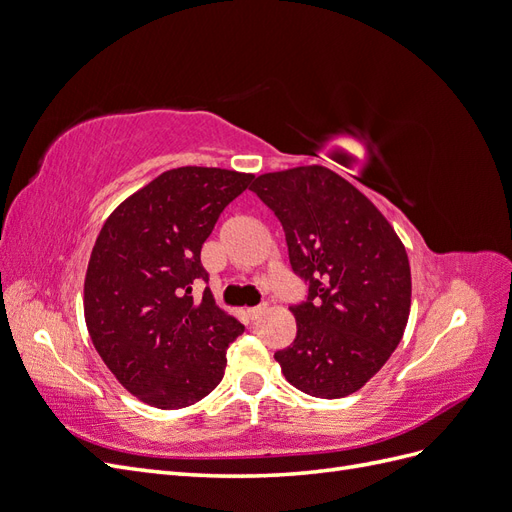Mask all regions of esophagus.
I'll use <instances>...</instances> for the list:
<instances>
[{"label": "esophagus", "mask_w": 512, "mask_h": 512, "mask_svg": "<svg viewBox=\"0 0 512 512\" xmlns=\"http://www.w3.org/2000/svg\"><path fill=\"white\" fill-rule=\"evenodd\" d=\"M265 312H267V303H262V305H256V307L247 309V316H250L252 320H258Z\"/></svg>", "instance_id": "esophagus-1"}]
</instances>
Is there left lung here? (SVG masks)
<instances>
[{
    "label": "left lung",
    "instance_id": "8db88e82",
    "mask_svg": "<svg viewBox=\"0 0 512 512\" xmlns=\"http://www.w3.org/2000/svg\"><path fill=\"white\" fill-rule=\"evenodd\" d=\"M280 220L294 275V342L275 352L286 380L320 397H346L376 376L404 337L410 262L393 226L359 190L324 166L256 177L250 188Z\"/></svg>",
    "mask_w": 512,
    "mask_h": 512
}]
</instances>
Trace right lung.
Masks as SVG:
<instances>
[{
  "label": "right lung",
  "mask_w": 512,
  "mask_h": 512,
  "mask_svg": "<svg viewBox=\"0 0 512 512\" xmlns=\"http://www.w3.org/2000/svg\"><path fill=\"white\" fill-rule=\"evenodd\" d=\"M254 175L224 168L166 170L108 215L85 275V322L106 367L145 404L177 410L224 378L243 324L215 305L200 250L220 213Z\"/></svg>",
  "instance_id": "add662e5"
}]
</instances>
